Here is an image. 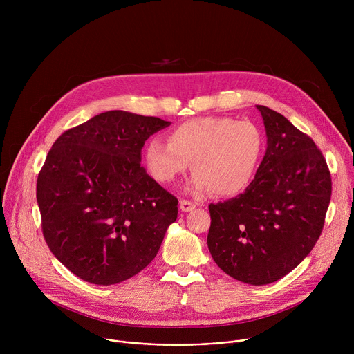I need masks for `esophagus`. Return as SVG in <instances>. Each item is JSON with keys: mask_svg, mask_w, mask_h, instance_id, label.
I'll use <instances>...</instances> for the list:
<instances>
[{"mask_svg": "<svg viewBox=\"0 0 354 354\" xmlns=\"http://www.w3.org/2000/svg\"><path fill=\"white\" fill-rule=\"evenodd\" d=\"M179 205H180L182 212H185V213L192 212V210L197 206V203H193V201H190V200H185V198H182V200L179 201Z\"/></svg>", "mask_w": 354, "mask_h": 354, "instance_id": "obj_1", "label": "esophagus"}]
</instances>
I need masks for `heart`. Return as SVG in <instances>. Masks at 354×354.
<instances>
[{
	"label": "heart",
	"instance_id": "b5f03b06",
	"mask_svg": "<svg viewBox=\"0 0 354 354\" xmlns=\"http://www.w3.org/2000/svg\"><path fill=\"white\" fill-rule=\"evenodd\" d=\"M263 149L261 130L249 120L198 118L168 133V142L151 140L145 147L148 172L169 185L193 162V190L236 196L254 180Z\"/></svg>",
	"mask_w": 354,
	"mask_h": 354
}]
</instances>
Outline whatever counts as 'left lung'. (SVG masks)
<instances>
[{
  "label": "left lung",
  "mask_w": 354,
  "mask_h": 354,
  "mask_svg": "<svg viewBox=\"0 0 354 354\" xmlns=\"http://www.w3.org/2000/svg\"><path fill=\"white\" fill-rule=\"evenodd\" d=\"M268 149L250 186L210 205V254L231 277L254 286L295 269L317 243L329 207L332 179L314 140L283 115L257 105Z\"/></svg>",
  "instance_id": "1"
}]
</instances>
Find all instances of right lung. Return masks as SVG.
<instances>
[{"mask_svg":"<svg viewBox=\"0 0 354 354\" xmlns=\"http://www.w3.org/2000/svg\"><path fill=\"white\" fill-rule=\"evenodd\" d=\"M171 123L109 111L64 131L39 172L36 198L52 254L80 279L124 281L158 254L178 198L141 167L145 140Z\"/></svg>","mask_w":354,"mask_h":354,"instance_id":"add662e5","label":"right lung"}]
</instances>
